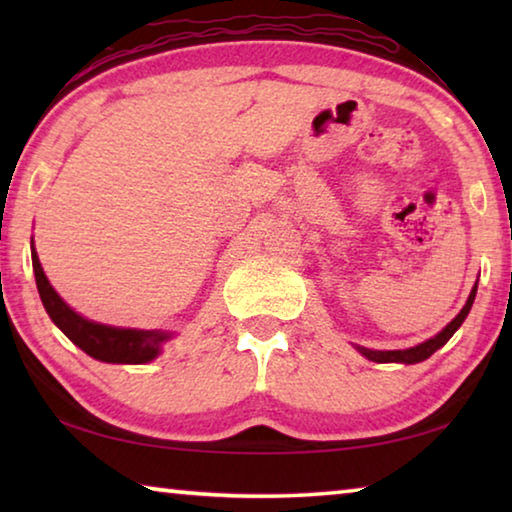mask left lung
Returning a JSON list of instances; mask_svg holds the SVG:
<instances>
[{
	"label": "left lung",
	"instance_id": "left-lung-1",
	"mask_svg": "<svg viewBox=\"0 0 512 512\" xmlns=\"http://www.w3.org/2000/svg\"><path fill=\"white\" fill-rule=\"evenodd\" d=\"M474 296H476V284H474V289H472V293H470V298H467V302H465V307L461 309V314H458V316L452 320V323H449V325L443 329V332H438V334L433 336V339H429V341L415 345V348H409V350H368V348H359V345H357V350H359L366 359L377 361V363H420V361H424V359H429L431 354L443 348V345H445L449 339H452L456 329L463 325V320L467 318V314H470V309H472Z\"/></svg>",
	"mask_w": 512,
	"mask_h": 512
}]
</instances>
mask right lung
Wrapping results in <instances>:
<instances>
[{"label": "right lung", "mask_w": 512, "mask_h": 512, "mask_svg": "<svg viewBox=\"0 0 512 512\" xmlns=\"http://www.w3.org/2000/svg\"><path fill=\"white\" fill-rule=\"evenodd\" d=\"M33 273L42 305H45L49 318L58 325L69 341L90 354L92 359L106 363H149L158 357L162 343L171 339V332L162 329H128V327H110L94 323V320L76 314L67 302L58 296L51 287L45 271H42L36 248L31 244Z\"/></svg>", "instance_id": "1"}]
</instances>
